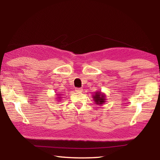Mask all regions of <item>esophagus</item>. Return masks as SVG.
<instances>
[{"label": "esophagus", "instance_id": "obj_1", "mask_svg": "<svg viewBox=\"0 0 160 160\" xmlns=\"http://www.w3.org/2000/svg\"><path fill=\"white\" fill-rule=\"evenodd\" d=\"M75 91L78 93H81L82 91V88H76V89H75Z\"/></svg>", "mask_w": 160, "mask_h": 160}]
</instances>
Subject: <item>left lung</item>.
<instances>
[{"label":"left lung","instance_id":"left-lung-1","mask_svg":"<svg viewBox=\"0 0 160 160\" xmlns=\"http://www.w3.org/2000/svg\"><path fill=\"white\" fill-rule=\"evenodd\" d=\"M93 98L95 101V102L96 104H102L106 101V96L105 94L100 92V91H97L95 93V94L93 96Z\"/></svg>","mask_w":160,"mask_h":160}]
</instances>
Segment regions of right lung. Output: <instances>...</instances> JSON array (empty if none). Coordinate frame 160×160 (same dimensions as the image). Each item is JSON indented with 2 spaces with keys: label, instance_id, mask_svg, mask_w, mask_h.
I'll use <instances>...</instances> for the list:
<instances>
[{
  "label": "right lung",
  "instance_id": "add662e5",
  "mask_svg": "<svg viewBox=\"0 0 160 160\" xmlns=\"http://www.w3.org/2000/svg\"><path fill=\"white\" fill-rule=\"evenodd\" d=\"M60 95H61V94H60ZM61 98V97H60V98Z\"/></svg>",
  "mask_w": 160,
  "mask_h": 160
}]
</instances>
